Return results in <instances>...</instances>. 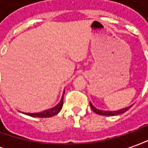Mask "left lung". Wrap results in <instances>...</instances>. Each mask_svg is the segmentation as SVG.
Instances as JSON below:
<instances>
[{
    "mask_svg": "<svg viewBox=\"0 0 148 148\" xmlns=\"http://www.w3.org/2000/svg\"><path fill=\"white\" fill-rule=\"evenodd\" d=\"M132 106H133V105H132ZM132 106H128V107H126V108H124V109L118 110L108 111V110H101L97 109V108H96L90 102V106H91L92 110L94 111L95 113H97V114H98V115H106V116H113V115H120V114H123V113H125V111H127L128 110L130 109Z\"/></svg>",
    "mask_w": 148,
    "mask_h": 148,
    "instance_id": "obj_1",
    "label": "left lung"
}]
</instances>
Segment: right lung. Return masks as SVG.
I'll list each match as a JSON object with an SVG mask.
<instances>
[{"mask_svg": "<svg viewBox=\"0 0 148 148\" xmlns=\"http://www.w3.org/2000/svg\"><path fill=\"white\" fill-rule=\"evenodd\" d=\"M63 103L64 102H63V97H62V99L60 100V101L55 107H52L51 109L46 110H44L42 112H40V113H25V114L28 115H30V116H33V117H38V118L51 117V116L57 115L59 112L60 111V110L62 109V106H63Z\"/></svg>", "mask_w": 148, "mask_h": 148, "instance_id": "obj_1", "label": "right lung"}]
</instances>
